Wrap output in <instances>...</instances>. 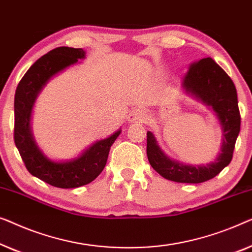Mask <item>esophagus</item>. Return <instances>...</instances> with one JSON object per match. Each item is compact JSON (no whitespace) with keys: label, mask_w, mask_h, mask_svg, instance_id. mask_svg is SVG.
I'll return each instance as SVG.
<instances>
[{"label":"esophagus","mask_w":252,"mask_h":252,"mask_svg":"<svg viewBox=\"0 0 252 252\" xmlns=\"http://www.w3.org/2000/svg\"><path fill=\"white\" fill-rule=\"evenodd\" d=\"M129 120L131 122L138 121V122H146L147 121V115L145 114L143 111H133L129 116Z\"/></svg>","instance_id":"34e87169"}]
</instances>
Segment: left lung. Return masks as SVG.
Instances as JSON below:
<instances>
[{
  "mask_svg": "<svg viewBox=\"0 0 252 252\" xmlns=\"http://www.w3.org/2000/svg\"><path fill=\"white\" fill-rule=\"evenodd\" d=\"M189 94L210 106L222 126L221 153L207 165H186L169 158L161 151L153 133L147 132V158L155 171L176 183L198 184L218 175L231 163L240 132L241 115L233 81L212 58L192 63L182 81Z\"/></svg>",
  "mask_w": 252,
  "mask_h": 252,
  "instance_id": "left-lung-1",
  "label": "left lung"
}]
</instances>
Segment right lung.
Here are the masks:
<instances>
[{
    "instance_id": "right-lung-1",
    "label": "right lung",
    "mask_w": 252,
    "mask_h": 252,
    "mask_svg": "<svg viewBox=\"0 0 252 252\" xmlns=\"http://www.w3.org/2000/svg\"><path fill=\"white\" fill-rule=\"evenodd\" d=\"M82 49L59 47L37 59L20 80L15 94L13 139L25 166L32 175L59 189H75L91 183L104 170L109 148L121 131L99 140L75 160L55 162L45 158L31 132V113L38 92L60 70L84 58Z\"/></svg>"
}]
</instances>
